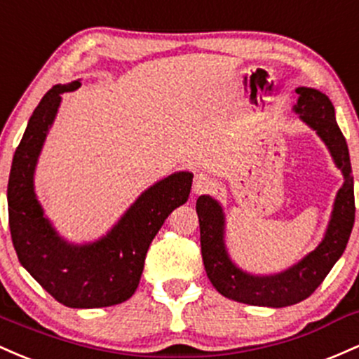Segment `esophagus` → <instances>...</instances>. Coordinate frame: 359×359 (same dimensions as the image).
<instances>
[{
  "label": "esophagus",
  "mask_w": 359,
  "mask_h": 359,
  "mask_svg": "<svg viewBox=\"0 0 359 359\" xmlns=\"http://www.w3.org/2000/svg\"><path fill=\"white\" fill-rule=\"evenodd\" d=\"M213 188V180L207 175H196L195 180H193V191L196 195H203V193H208Z\"/></svg>",
  "instance_id": "1"
}]
</instances>
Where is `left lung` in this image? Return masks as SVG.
I'll list each match as a JSON object with an SVG mask.
<instances>
[{
	"instance_id": "1",
	"label": "left lung",
	"mask_w": 359,
	"mask_h": 359,
	"mask_svg": "<svg viewBox=\"0 0 359 359\" xmlns=\"http://www.w3.org/2000/svg\"><path fill=\"white\" fill-rule=\"evenodd\" d=\"M299 103L295 111L309 123L331 151L337 168L344 175V184L337 193L327 232L316 251L300 263L275 276H252L241 271L229 259L224 245V213L220 205L210 196L196 200L200 220V244L205 271L219 293L227 299L259 307H287L299 304L316 292L327 273L336 264L354 224V188L348 144L334 115L331 100L312 88H299Z\"/></svg>"
}]
</instances>
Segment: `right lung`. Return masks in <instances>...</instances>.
<instances>
[{
    "instance_id": "add662e5",
    "label": "right lung",
    "mask_w": 359,
    "mask_h": 359,
    "mask_svg": "<svg viewBox=\"0 0 359 359\" xmlns=\"http://www.w3.org/2000/svg\"><path fill=\"white\" fill-rule=\"evenodd\" d=\"M79 84H55L28 120L8 180L10 232L20 263L59 304L71 309L110 307L134 295L149 245L169 213L187 203L193 175L175 172L144 191L103 239L88 245L64 243L35 198L34 171L57 114L60 93Z\"/></svg>"
}]
</instances>
